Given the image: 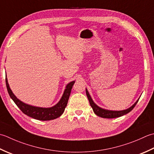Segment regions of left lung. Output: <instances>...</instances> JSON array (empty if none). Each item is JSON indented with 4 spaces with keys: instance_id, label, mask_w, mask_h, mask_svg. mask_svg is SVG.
<instances>
[{
    "instance_id": "8db88e82",
    "label": "left lung",
    "mask_w": 154,
    "mask_h": 154,
    "mask_svg": "<svg viewBox=\"0 0 154 154\" xmlns=\"http://www.w3.org/2000/svg\"><path fill=\"white\" fill-rule=\"evenodd\" d=\"M86 96L88 97V98L91 107H92V109H93L94 112L97 116H98L103 118H118V117L122 116L128 114V113H129L130 111L132 110L135 107V106L136 105V103H137V102H138V100H139V99L137 100V101L136 102V103H135L132 106H131L130 108H128L127 109H125V110L112 111V110H108V109H102L101 108L98 107V106H97L96 103H94V102H93L92 99L91 98L89 93H88V90L86 89Z\"/></svg>"
}]
</instances>
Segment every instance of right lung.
I'll use <instances>...</instances> for the list:
<instances>
[{
  "label": "right lung",
  "mask_w": 154,
  "mask_h": 154,
  "mask_svg": "<svg viewBox=\"0 0 154 154\" xmlns=\"http://www.w3.org/2000/svg\"><path fill=\"white\" fill-rule=\"evenodd\" d=\"M6 76H7V75H6ZM74 82V81L71 82L66 86L63 95H62L60 100L57 104L51 108H45L28 105L21 102L20 100H18L12 93L10 87H9L7 78H6V85H7L8 92L9 94V96H11V98L16 103V105L20 108V110L24 114L29 116L32 118L36 119V120L42 121L54 120V119L60 117L63 114L66 106L68 103L69 96L70 95L71 90Z\"/></svg>",
  "instance_id": "obj_1"
}]
</instances>
